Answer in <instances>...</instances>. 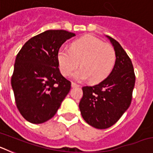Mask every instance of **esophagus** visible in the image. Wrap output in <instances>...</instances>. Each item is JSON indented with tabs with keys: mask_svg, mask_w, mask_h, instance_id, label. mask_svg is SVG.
Returning a JSON list of instances; mask_svg holds the SVG:
<instances>
[{
	"mask_svg": "<svg viewBox=\"0 0 153 153\" xmlns=\"http://www.w3.org/2000/svg\"><path fill=\"white\" fill-rule=\"evenodd\" d=\"M71 86H72V87L75 88V87H79V85L76 84V83H71Z\"/></svg>",
	"mask_w": 153,
	"mask_h": 153,
	"instance_id": "1",
	"label": "esophagus"
}]
</instances>
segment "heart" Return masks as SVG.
<instances>
[{
    "instance_id": "heart-1",
    "label": "heart",
    "mask_w": 153,
    "mask_h": 153,
    "mask_svg": "<svg viewBox=\"0 0 153 153\" xmlns=\"http://www.w3.org/2000/svg\"><path fill=\"white\" fill-rule=\"evenodd\" d=\"M116 59L114 48L92 35L75 40L70 50L61 47L57 53L59 68L64 76H70L79 62L81 68L74 73V77L78 81L90 79L93 83H99L107 77L114 67Z\"/></svg>"
}]
</instances>
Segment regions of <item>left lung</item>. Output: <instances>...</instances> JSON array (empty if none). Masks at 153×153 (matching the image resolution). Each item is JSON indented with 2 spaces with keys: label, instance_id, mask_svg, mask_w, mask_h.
Segmentation results:
<instances>
[{
  "label": "left lung",
  "instance_id": "obj_1",
  "mask_svg": "<svg viewBox=\"0 0 153 153\" xmlns=\"http://www.w3.org/2000/svg\"><path fill=\"white\" fill-rule=\"evenodd\" d=\"M114 47L116 63L112 72L99 84L83 86L79 104L83 120L97 129L114 125L131 104L136 76L129 56L119 42L106 36Z\"/></svg>",
  "mask_w": 153,
  "mask_h": 153
}]
</instances>
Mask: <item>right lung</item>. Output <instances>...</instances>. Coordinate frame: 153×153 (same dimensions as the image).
<instances>
[{
  "instance_id": "right-lung-1",
  "label": "right lung",
  "mask_w": 153,
  "mask_h": 153,
  "mask_svg": "<svg viewBox=\"0 0 153 153\" xmlns=\"http://www.w3.org/2000/svg\"><path fill=\"white\" fill-rule=\"evenodd\" d=\"M75 33L49 30L34 36L17 53L11 86L19 112L28 122L40 124L51 120L71 88L61 75L57 53Z\"/></svg>"
}]
</instances>
